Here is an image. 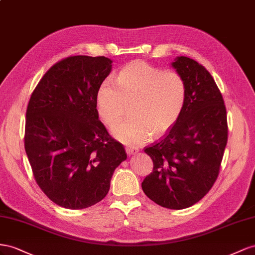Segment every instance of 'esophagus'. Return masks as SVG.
<instances>
[{
    "label": "esophagus",
    "mask_w": 255,
    "mask_h": 255,
    "mask_svg": "<svg viewBox=\"0 0 255 255\" xmlns=\"http://www.w3.org/2000/svg\"><path fill=\"white\" fill-rule=\"evenodd\" d=\"M126 152H127V155H133V154H135V152H137V148H135V147H130V146H127L126 148Z\"/></svg>",
    "instance_id": "obj_1"
}]
</instances>
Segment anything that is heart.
I'll return each mask as SVG.
<instances>
[{"mask_svg":"<svg viewBox=\"0 0 255 255\" xmlns=\"http://www.w3.org/2000/svg\"><path fill=\"white\" fill-rule=\"evenodd\" d=\"M187 85L176 71L157 68L144 62L123 67L116 83L107 79L96 94L97 112L107 126L113 127L131 103V118L113 128V135L128 145L146 142L150 134L159 136L175 125L183 113Z\"/></svg>","mask_w":255,"mask_h":255,"instance_id":"b5f03b06","label":"heart"}]
</instances>
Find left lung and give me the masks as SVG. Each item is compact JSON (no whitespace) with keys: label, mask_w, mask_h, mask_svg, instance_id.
Here are the masks:
<instances>
[{"label":"left lung","mask_w":255,"mask_h":255,"mask_svg":"<svg viewBox=\"0 0 255 255\" xmlns=\"http://www.w3.org/2000/svg\"><path fill=\"white\" fill-rule=\"evenodd\" d=\"M172 67L186 82V104L175 125L144 149L154 168L142 189L160 206L184 209L204 198L219 175L228 143L227 109L204 66L178 56Z\"/></svg>","instance_id":"8db88e82"}]
</instances>
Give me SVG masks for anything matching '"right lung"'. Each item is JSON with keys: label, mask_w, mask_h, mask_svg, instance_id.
Here are the masks:
<instances>
[{"label": "right lung", "mask_w": 255, "mask_h": 255, "mask_svg": "<svg viewBox=\"0 0 255 255\" xmlns=\"http://www.w3.org/2000/svg\"><path fill=\"white\" fill-rule=\"evenodd\" d=\"M112 69L105 56L75 55L55 63L26 109L24 148L36 183L55 204L83 209L108 194L123 145L98 120L96 94Z\"/></svg>", "instance_id": "1"}]
</instances>
